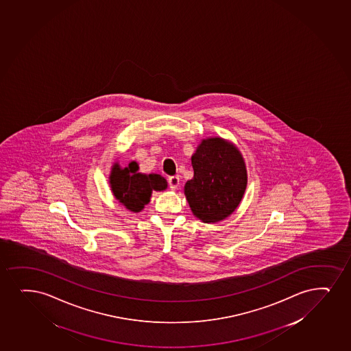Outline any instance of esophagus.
I'll return each mask as SVG.
<instances>
[{"label": "esophagus", "mask_w": 351, "mask_h": 351, "mask_svg": "<svg viewBox=\"0 0 351 351\" xmlns=\"http://www.w3.org/2000/svg\"><path fill=\"white\" fill-rule=\"evenodd\" d=\"M168 183H169L170 188L175 190L178 188V184H180V178H178V176H170V178H168Z\"/></svg>", "instance_id": "obj_1"}]
</instances>
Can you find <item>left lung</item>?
<instances>
[{"label":"left lung","instance_id":"obj_1","mask_svg":"<svg viewBox=\"0 0 351 351\" xmlns=\"http://www.w3.org/2000/svg\"><path fill=\"white\" fill-rule=\"evenodd\" d=\"M194 178L184 194L193 214L202 222L227 219L239 206L247 188V169L235 145L221 137L203 140L191 156Z\"/></svg>","mask_w":351,"mask_h":351}]
</instances>
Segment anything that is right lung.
Here are the masks:
<instances>
[{"label": "right lung", "instance_id": "add662e5", "mask_svg": "<svg viewBox=\"0 0 351 351\" xmlns=\"http://www.w3.org/2000/svg\"><path fill=\"white\" fill-rule=\"evenodd\" d=\"M112 194L128 210L140 213L150 202L152 193L167 189V180L158 173H138V165L132 161L128 167L112 165L109 176Z\"/></svg>", "mask_w": 351, "mask_h": 351}]
</instances>
